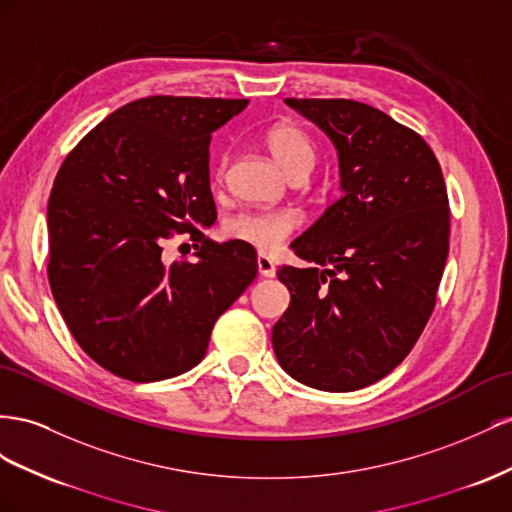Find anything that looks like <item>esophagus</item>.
<instances>
[{"mask_svg":"<svg viewBox=\"0 0 512 512\" xmlns=\"http://www.w3.org/2000/svg\"><path fill=\"white\" fill-rule=\"evenodd\" d=\"M257 270L261 276H266V279H272V276L276 274V268L272 264V259L266 257V255H259L257 257Z\"/></svg>","mask_w":512,"mask_h":512,"instance_id":"34e87169","label":"esophagus"}]
</instances>
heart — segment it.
I'll list each match as a JSON object with an SVG mask.
<instances>
[{
    "label": "heart",
    "instance_id": "1",
    "mask_svg": "<svg viewBox=\"0 0 512 512\" xmlns=\"http://www.w3.org/2000/svg\"><path fill=\"white\" fill-rule=\"evenodd\" d=\"M266 148L287 178L304 180L315 160L313 141L306 130L294 122H279L266 133ZM225 158L216 175L223 178ZM298 227V218L291 212H242L227 223L229 236L253 244L259 251H272L287 233Z\"/></svg>",
    "mask_w": 512,
    "mask_h": 512
}]
</instances>
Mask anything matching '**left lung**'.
<instances>
[{
    "label": "left lung",
    "instance_id": "8db88e82",
    "mask_svg": "<svg viewBox=\"0 0 512 512\" xmlns=\"http://www.w3.org/2000/svg\"><path fill=\"white\" fill-rule=\"evenodd\" d=\"M285 102L332 141L341 197L291 242L311 268L276 270L291 302L272 347L300 384L358 390L399 367L433 313L450 236L444 175L425 139L384 111Z\"/></svg>",
    "mask_w": 512,
    "mask_h": 512
}]
</instances>
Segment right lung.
Instances as JSON below:
<instances>
[{
  "mask_svg": "<svg viewBox=\"0 0 512 512\" xmlns=\"http://www.w3.org/2000/svg\"><path fill=\"white\" fill-rule=\"evenodd\" d=\"M246 98L150 96L87 133L49 197V283L68 330L102 369L158 382L201 362L214 321L257 276L251 244H216L210 139ZM173 232L195 262L162 261Z\"/></svg>",
  "mask_w": 512,
  "mask_h": 512,
  "instance_id": "right-lung-1",
  "label": "right lung"
}]
</instances>
